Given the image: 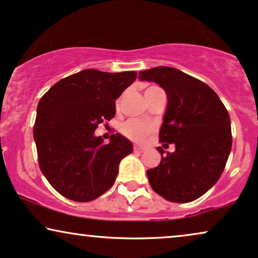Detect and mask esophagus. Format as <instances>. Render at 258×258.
Listing matches in <instances>:
<instances>
[{
    "mask_svg": "<svg viewBox=\"0 0 258 258\" xmlns=\"http://www.w3.org/2000/svg\"><path fill=\"white\" fill-rule=\"evenodd\" d=\"M133 150H135L136 152H143L145 150V148H144V146H142V145H135V146H133Z\"/></svg>",
    "mask_w": 258,
    "mask_h": 258,
    "instance_id": "esophagus-1",
    "label": "esophagus"
}]
</instances>
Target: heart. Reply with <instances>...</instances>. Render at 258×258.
Masks as SVG:
<instances>
[{
    "label": "heart",
    "instance_id": "obj_1",
    "mask_svg": "<svg viewBox=\"0 0 258 258\" xmlns=\"http://www.w3.org/2000/svg\"><path fill=\"white\" fill-rule=\"evenodd\" d=\"M150 88H153V87H150ZM121 131L127 138L136 140V142H144V140L152 133L153 127L151 123L149 122L142 121V120L131 119L123 123Z\"/></svg>",
    "mask_w": 258,
    "mask_h": 258
}]
</instances>
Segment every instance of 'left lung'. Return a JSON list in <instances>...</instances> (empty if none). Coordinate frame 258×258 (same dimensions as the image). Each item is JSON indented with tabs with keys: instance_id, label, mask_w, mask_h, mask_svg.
<instances>
[{
	"instance_id": "obj_1",
	"label": "left lung",
	"mask_w": 258,
	"mask_h": 258,
	"mask_svg": "<svg viewBox=\"0 0 258 258\" xmlns=\"http://www.w3.org/2000/svg\"><path fill=\"white\" fill-rule=\"evenodd\" d=\"M139 80L159 84L167 94L159 140L175 144L174 152L157 148L162 159L146 171L150 185L168 201L197 200L217 183L226 165L232 148L229 112L206 83L175 68L140 71Z\"/></svg>"
}]
</instances>
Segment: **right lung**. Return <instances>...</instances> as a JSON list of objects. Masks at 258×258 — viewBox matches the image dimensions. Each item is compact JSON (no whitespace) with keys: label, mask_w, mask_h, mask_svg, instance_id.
I'll return each instance as SVG.
<instances>
[{"label":"right lung","mask_w":258,"mask_h":258,"mask_svg":"<svg viewBox=\"0 0 258 258\" xmlns=\"http://www.w3.org/2000/svg\"><path fill=\"white\" fill-rule=\"evenodd\" d=\"M136 78V71L82 70L60 80L39 101L33 131L39 167L63 197L95 200L115 182L132 143L115 133L105 144L95 130L115 115V100Z\"/></svg>","instance_id":"obj_1"}]
</instances>
